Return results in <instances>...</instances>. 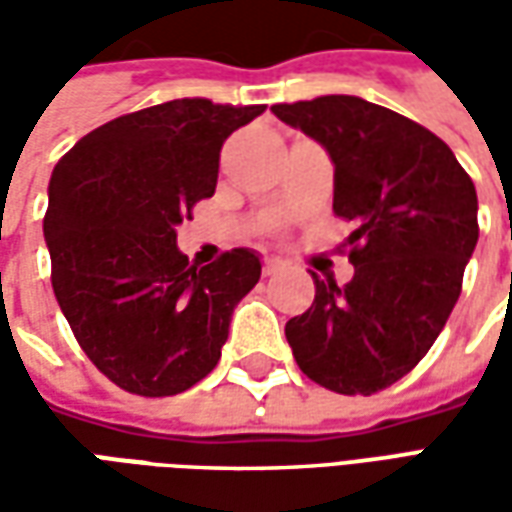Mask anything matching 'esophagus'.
<instances>
[{"label":"esophagus","mask_w":512,"mask_h":512,"mask_svg":"<svg viewBox=\"0 0 512 512\" xmlns=\"http://www.w3.org/2000/svg\"><path fill=\"white\" fill-rule=\"evenodd\" d=\"M279 268H282V260H277V257H266V260H263V274H266V277L277 274Z\"/></svg>","instance_id":"34e87169"}]
</instances>
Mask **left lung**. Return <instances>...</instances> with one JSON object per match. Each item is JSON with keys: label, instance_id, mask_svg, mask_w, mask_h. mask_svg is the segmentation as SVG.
Segmentation results:
<instances>
[{"label": "left lung", "instance_id": "left-lung-1", "mask_svg": "<svg viewBox=\"0 0 512 512\" xmlns=\"http://www.w3.org/2000/svg\"><path fill=\"white\" fill-rule=\"evenodd\" d=\"M271 112L326 147L334 213L354 222V279L315 274V301L285 326L296 365L340 395H373L411 373L461 296L477 246V191L439 136L356 95Z\"/></svg>", "mask_w": 512, "mask_h": 512}]
</instances>
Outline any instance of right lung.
Segmentation results:
<instances>
[{
	"label": "right lung",
	"mask_w": 512,
	"mask_h": 512,
	"mask_svg": "<svg viewBox=\"0 0 512 512\" xmlns=\"http://www.w3.org/2000/svg\"><path fill=\"white\" fill-rule=\"evenodd\" d=\"M266 106L178 98L115 117L57 161L43 235L73 337L112 384L169 397L211 373L260 257L189 263L178 227L216 191L227 136Z\"/></svg>",
	"instance_id": "1"
}]
</instances>
